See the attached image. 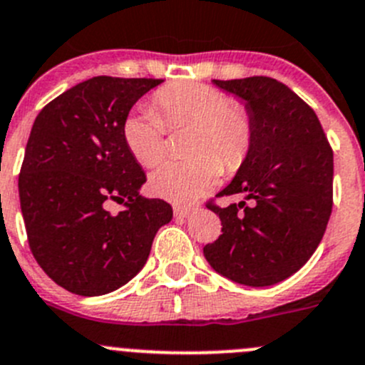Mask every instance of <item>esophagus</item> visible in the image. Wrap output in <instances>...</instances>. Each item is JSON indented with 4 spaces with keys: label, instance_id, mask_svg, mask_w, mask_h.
<instances>
[{
    "label": "esophagus",
    "instance_id": "esophagus-1",
    "mask_svg": "<svg viewBox=\"0 0 365 365\" xmlns=\"http://www.w3.org/2000/svg\"><path fill=\"white\" fill-rule=\"evenodd\" d=\"M173 210H175L176 217H180V219L189 217V215L194 212L190 207H182V205H175V208H173Z\"/></svg>",
    "mask_w": 365,
    "mask_h": 365
}]
</instances>
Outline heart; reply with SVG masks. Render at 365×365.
Returning a JSON list of instances; mask_svg holds the SVG:
<instances>
[{
    "mask_svg": "<svg viewBox=\"0 0 365 365\" xmlns=\"http://www.w3.org/2000/svg\"><path fill=\"white\" fill-rule=\"evenodd\" d=\"M155 107L135 108L123 123V139L139 164L151 168L165 153V125L192 126L185 160H168L150 176L157 196L189 203L210 190L226 171H235L251 150L253 126L242 108L219 88L205 83H176L155 94Z\"/></svg>",
    "mask_w": 365,
    "mask_h": 365,
    "instance_id": "heart-1",
    "label": "heart"
}]
</instances>
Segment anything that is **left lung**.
I'll return each mask as SVG.
<instances>
[{"label": "left lung", "mask_w": 365, "mask_h": 365, "mask_svg": "<svg viewBox=\"0 0 365 365\" xmlns=\"http://www.w3.org/2000/svg\"><path fill=\"white\" fill-rule=\"evenodd\" d=\"M244 105L253 143L217 196L239 194L219 215L222 233L203 247L215 272L247 287L284 282L319 246L331 214L334 153L316 112L278 80H212ZM250 205H247V201Z\"/></svg>", "instance_id": "left-lung-1"}]
</instances>
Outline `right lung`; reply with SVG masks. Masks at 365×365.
<instances>
[{"instance_id":"obj_1","label":"right lung","mask_w":365,"mask_h":365,"mask_svg":"<svg viewBox=\"0 0 365 365\" xmlns=\"http://www.w3.org/2000/svg\"><path fill=\"white\" fill-rule=\"evenodd\" d=\"M164 80L94 76L38 112L24 151L19 200L28 244L55 284L101 296L144 267L171 205L140 196L146 175L123 139L133 105ZM114 199L125 210L112 216Z\"/></svg>"}]
</instances>
